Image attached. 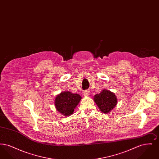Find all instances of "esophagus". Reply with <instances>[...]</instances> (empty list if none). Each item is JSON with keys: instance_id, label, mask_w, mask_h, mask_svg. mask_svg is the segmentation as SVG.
<instances>
[{"instance_id": "obj_1", "label": "esophagus", "mask_w": 159, "mask_h": 159, "mask_svg": "<svg viewBox=\"0 0 159 159\" xmlns=\"http://www.w3.org/2000/svg\"><path fill=\"white\" fill-rule=\"evenodd\" d=\"M83 95H84V96H85V97H88V96H89V91H88V90L84 91Z\"/></svg>"}]
</instances>
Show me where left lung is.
Wrapping results in <instances>:
<instances>
[{"label": "left lung", "mask_w": 159, "mask_h": 159, "mask_svg": "<svg viewBox=\"0 0 159 159\" xmlns=\"http://www.w3.org/2000/svg\"><path fill=\"white\" fill-rule=\"evenodd\" d=\"M94 101L103 113H110L117 104L116 95L111 91L104 89L93 97Z\"/></svg>", "instance_id": "obj_1"}]
</instances>
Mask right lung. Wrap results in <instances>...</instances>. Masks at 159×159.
Returning <instances> with one entry per match:
<instances>
[{"mask_svg": "<svg viewBox=\"0 0 159 159\" xmlns=\"http://www.w3.org/2000/svg\"><path fill=\"white\" fill-rule=\"evenodd\" d=\"M82 97L77 93L69 91L62 92L55 99V106L57 110L65 116H69L74 112Z\"/></svg>", "mask_w": 159, "mask_h": 159, "instance_id": "obj_1", "label": "right lung"}]
</instances>
